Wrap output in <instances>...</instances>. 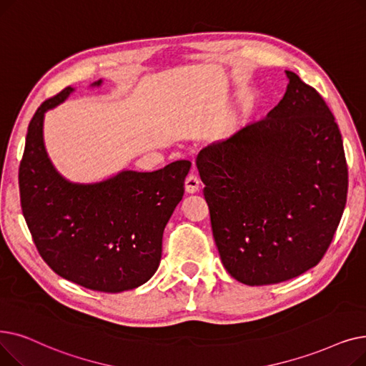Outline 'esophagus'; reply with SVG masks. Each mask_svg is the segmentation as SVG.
<instances>
[{"label":"esophagus","instance_id":"1","mask_svg":"<svg viewBox=\"0 0 366 366\" xmlns=\"http://www.w3.org/2000/svg\"><path fill=\"white\" fill-rule=\"evenodd\" d=\"M199 187H201V182H199V179L195 176L194 172H190L189 176L186 177V180H184V189H186V192H189V194H195V192H198Z\"/></svg>","mask_w":366,"mask_h":366}]
</instances>
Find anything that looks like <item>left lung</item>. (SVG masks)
Segmentation results:
<instances>
[{
  "label": "left lung",
  "instance_id": "left-lung-1",
  "mask_svg": "<svg viewBox=\"0 0 366 366\" xmlns=\"http://www.w3.org/2000/svg\"><path fill=\"white\" fill-rule=\"evenodd\" d=\"M283 99L197 167L222 264L249 286L316 267L337 232L349 189L342 138L322 95L286 71Z\"/></svg>",
  "mask_w": 366,
  "mask_h": 366
}]
</instances>
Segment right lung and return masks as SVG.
Listing matches in <instances>:
<instances>
[{"mask_svg":"<svg viewBox=\"0 0 366 366\" xmlns=\"http://www.w3.org/2000/svg\"><path fill=\"white\" fill-rule=\"evenodd\" d=\"M73 91L46 99L29 122L19 167L22 213L40 256L65 280L107 293L135 289L159 267L164 229L183 198L190 162L122 171L92 184L65 180L46 153L43 120Z\"/></svg>","mask_w":366,"mask_h":366,"instance_id":"right-lung-1","label":"right lung"}]
</instances>
